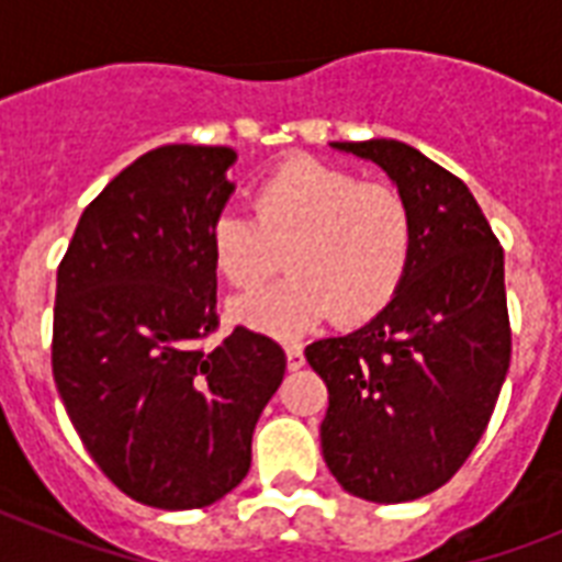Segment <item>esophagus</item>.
<instances>
[{
    "label": "esophagus",
    "instance_id": "obj_1",
    "mask_svg": "<svg viewBox=\"0 0 562 562\" xmlns=\"http://www.w3.org/2000/svg\"><path fill=\"white\" fill-rule=\"evenodd\" d=\"M285 364H289V370H300L306 364V356H303L300 344H285Z\"/></svg>",
    "mask_w": 562,
    "mask_h": 562
}]
</instances>
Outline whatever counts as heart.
Segmentation results:
<instances>
[{
	"mask_svg": "<svg viewBox=\"0 0 562 562\" xmlns=\"http://www.w3.org/2000/svg\"><path fill=\"white\" fill-rule=\"evenodd\" d=\"M254 218L224 210L210 224L215 271L238 291L271 289L236 300L229 315L256 333L300 335L333 315L361 324L402 289L414 250V221L391 183L297 154L268 171L254 194Z\"/></svg>",
	"mask_w": 562,
	"mask_h": 562,
	"instance_id": "obj_1",
	"label": "heart"
}]
</instances>
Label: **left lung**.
I'll use <instances>...</instances> for the list:
<instances>
[{
    "mask_svg": "<svg viewBox=\"0 0 562 562\" xmlns=\"http://www.w3.org/2000/svg\"><path fill=\"white\" fill-rule=\"evenodd\" d=\"M400 187L414 250L396 297L341 338L306 347L329 391L324 461L379 505L435 493L484 435L510 368L505 250L452 171L396 139L333 143Z\"/></svg>",
    "mask_w": 562,
    "mask_h": 562,
    "instance_id": "1",
    "label": "left lung"
}]
</instances>
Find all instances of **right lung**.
<instances>
[{
	"label": "right lung",
	"instance_id": "add662e5",
	"mask_svg": "<svg viewBox=\"0 0 562 562\" xmlns=\"http://www.w3.org/2000/svg\"><path fill=\"white\" fill-rule=\"evenodd\" d=\"M224 145H162L83 210L57 265L52 373L99 470L160 510L206 507L250 470L285 373L277 341L218 329L210 224L233 194Z\"/></svg>",
	"mask_w": 562,
	"mask_h": 562
}]
</instances>
